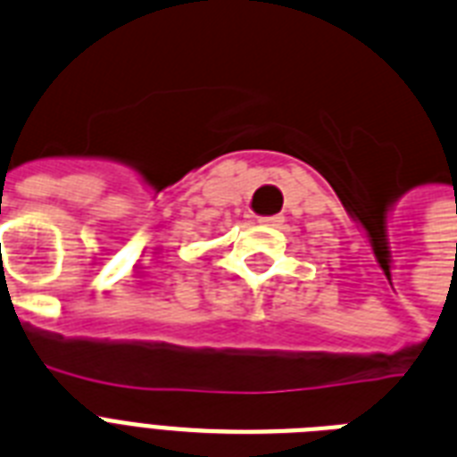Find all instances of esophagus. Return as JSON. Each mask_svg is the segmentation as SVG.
Returning <instances> with one entry per match:
<instances>
[{
    "label": "esophagus",
    "mask_w": 457,
    "mask_h": 457,
    "mask_svg": "<svg viewBox=\"0 0 457 457\" xmlns=\"http://www.w3.org/2000/svg\"><path fill=\"white\" fill-rule=\"evenodd\" d=\"M281 221H284V217H281V214H277V217L260 219V224H267V226H278V224H281Z\"/></svg>",
    "instance_id": "esophagus-1"
}]
</instances>
